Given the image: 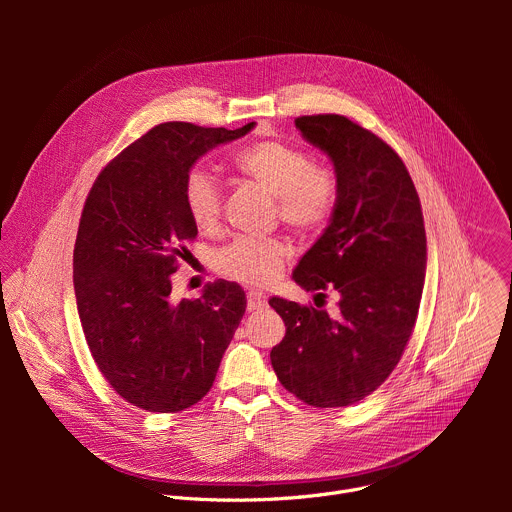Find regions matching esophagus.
I'll return each mask as SVG.
<instances>
[{"label":"esophagus","instance_id":"esophagus-1","mask_svg":"<svg viewBox=\"0 0 512 512\" xmlns=\"http://www.w3.org/2000/svg\"><path fill=\"white\" fill-rule=\"evenodd\" d=\"M265 304H267V300H265V296L261 294V291H253V289L249 291V294H247L249 310H263Z\"/></svg>","mask_w":512,"mask_h":512}]
</instances>
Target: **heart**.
Instances as JSON below:
<instances>
[{"label": "heart", "mask_w": 512, "mask_h": 512, "mask_svg": "<svg viewBox=\"0 0 512 512\" xmlns=\"http://www.w3.org/2000/svg\"><path fill=\"white\" fill-rule=\"evenodd\" d=\"M235 170L275 198L281 223L300 235L320 231L336 208L338 186L330 170L312 164L296 145L263 139L233 156ZM190 221L202 233H214L223 218V188L204 170H192L184 182ZM289 245L279 237L235 239L214 257L216 271L247 283L267 285L283 269Z\"/></svg>", "instance_id": "b5f03b06"}]
</instances>
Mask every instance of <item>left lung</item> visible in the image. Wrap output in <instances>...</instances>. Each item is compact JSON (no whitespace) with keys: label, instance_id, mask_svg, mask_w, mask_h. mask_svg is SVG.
Segmentation results:
<instances>
[{"label":"left lung","instance_id":"8db88e82","mask_svg":"<svg viewBox=\"0 0 512 512\" xmlns=\"http://www.w3.org/2000/svg\"><path fill=\"white\" fill-rule=\"evenodd\" d=\"M296 127L332 160L338 198L294 281L334 289L338 312L271 298L285 322L271 364L304 403L346 407L387 381L413 332L427 263L421 202L403 160L373 131L334 113L298 117Z\"/></svg>","mask_w":512,"mask_h":512}]
</instances>
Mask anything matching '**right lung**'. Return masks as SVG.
<instances>
[{
  "instance_id": "right-lung-1",
  "label": "right lung",
  "mask_w": 512,
  "mask_h": 512,
  "mask_svg": "<svg viewBox=\"0 0 512 512\" xmlns=\"http://www.w3.org/2000/svg\"><path fill=\"white\" fill-rule=\"evenodd\" d=\"M184 121L156 125L97 176L72 255L83 332L99 371L127 403L178 413L212 387L247 308L241 285L208 283L172 300V273L198 229L184 182L208 150L247 135Z\"/></svg>"
}]
</instances>
